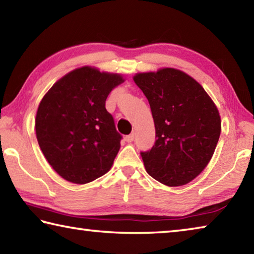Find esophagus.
<instances>
[{"instance_id":"esophagus-1","label":"esophagus","mask_w":254,"mask_h":254,"mask_svg":"<svg viewBox=\"0 0 254 254\" xmlns=\"http://www.w3.org/2000/svg\"><path fill=\"white\" fill-rule=\"evenodd\" d=\"M133 140H134V133H131V134H128V135L126 136V141L128 143H131Z\"/></svg>"}]
</instances>
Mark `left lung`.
Wrapping results in <instances>:
<instances>
[{
    "instance_id": "left-lung-1",
    "label": "left lung",
    "mask_w": 254,
    "mask_h": 254,
    "mask_svg": "<svg viewBox=\"0 0 254 254\" xmlns=\"http://www.w3.org/2000/svg\"><path fill=\"white\" fill-rule=\"evenodd\" d=\"M133 80L148 98L156 127L152 149L141 152L145 170L166 186L188 184L213 157L220 112L203 86L179 69L137 72Z\"/></svg>"
}]
</instances>
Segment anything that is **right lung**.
Instances as JSON below:
<instances>
[{"mask_svg": "<svg viewBox=\"0 0 254 254\" xmlns=\"http://www.w3.org/2000/svg\"><path fill=\"white\" fill-rule=\"evenodd\" d=\"M122 75L84 66L56 81L38 106L36 135L47 161L59 176L87 184L111 169L121 147L105 101Z\"/></svg>", "mask_w": 254, "mask_h": 254, "instance_id": "obj_1", "label": "right lung"}]
</instances>
